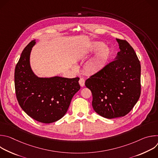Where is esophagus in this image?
<instances>
[{
  "label": "esophagus",
  "mask_w": 158,
  "mask_h": 158,
  "mask_svg": "<svg viewBox=\"0 0 158 158\" xmlns=\"http://www.w3.org/2000/svg\"><path fill=\"white\" fill-rule=\"evenodd\" d=\"M79 84H80V85H81V87H83V86L84 85V84H85V81H84V79H82V78H81V79H79Z\"/></svg>",
  "instance_id": "34e87169"
}]
</instances>
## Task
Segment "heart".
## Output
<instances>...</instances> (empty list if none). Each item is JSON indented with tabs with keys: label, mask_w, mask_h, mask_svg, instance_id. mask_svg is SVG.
Segmentation results:
<instances>
[{
	"label": "heart",
	"mask_w": 158,
	"mask_h": 158,
	"mask_svg": "<svg viewBox=\"0 0 158 158\" xmlns=\"http://www.w3.org/2000/svg\"><path fill=\"white\" fill-rule=\"evenodd\" d=\"M98 52L96 56L85 65V70L90 73H95L100 71L107 62L111 51L109 47L105 46L103 42L96 41L93 42L88 49V53L94 54Z\"/></svg>",
	"instance_id": "obj_1"
}]
</instances>
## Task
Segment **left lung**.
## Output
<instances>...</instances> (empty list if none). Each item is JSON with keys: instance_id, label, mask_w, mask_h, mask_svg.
<instances>
[{"instance_id": "8db88e82", "label": "left lung", "mask_w": 158, "mask_h": 158, "mask_svg": "<svg viewBox=\"0 0 158 158\" xmlns=\"http://www.w3.org/2000/svg\"><path fill=\"white\" fill-rule=\"evenodd\" d=\"M119 52L114 60L85 81L97 113L107 119L123 117L132 110L141 94V65L131 45L116 39Z\"/></svg>"}]
</instances>
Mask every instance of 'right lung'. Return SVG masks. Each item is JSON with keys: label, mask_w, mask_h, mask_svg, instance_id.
I'll use <instances>...</instances> for the list:
<instances>
[{"label": "right lung", "mask_w": 158, "mask_h": 158, "mask_svg": "<svg viewBox=\"0 0 158 158\" xmlns=\"http://www.w3.org/2000/svg\"><path fill=\"white\" fill-rule=\"evenodd\" d=\"M35 40L22 51L15 66L14 81L18 102L26 113L37 121L51 123L61 119L72 98L80 89L79 77H39L32 71L30 55Z\"/></svg>", "instance_id": "right-lung-1"}]
</instances>
